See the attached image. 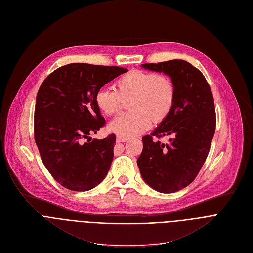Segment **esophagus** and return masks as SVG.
Segmentation results:
<instances>
[{
    "mask_svg": "<svg viewBox=\"0 0 253 253\" xmlns=\"http://www.w3.org/2000/svg\"><path fill=\"white\" fill-rule=\"evenodd\" d=\"M129 138L128 137H125V136H120V135H118L117 136V142H125V141H127Z\"/></svg>",
    "mask_w": 253,
    "mask_h": 253,
    "instance_id": "obj_1",
    "label": "esophagus"
}]
</instances>
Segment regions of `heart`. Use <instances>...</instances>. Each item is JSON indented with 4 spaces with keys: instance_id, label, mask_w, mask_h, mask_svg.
<instances>
[{
    "instance_id": "obj_1",
    "label": "heart",
    "mask_w": 253,
    "mask_h": 253,
    "mask_svg": "<svg viewBox=\"0 0 253 253\" xmlns=\"http://www.w3.org/2000/svg\"><path fill=\"white\" fill-rule=\"evenodd\" d=\"M115 89L100 88L94 100L104 115L113 116L121 110L122 99L131 97L128 104L131 111L118 116L109 125V129L120 136H135L147 130L151 121L161 123L176 102L175 84L163 74L131 70L115 82Z\"/></svg>"
}]
</instances>
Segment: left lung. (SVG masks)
I'll return each instance as SVG.
<instances>
[{
	"label": "left lung",
	"mask_w": 253,
	"mask_h": 253,
	"mask_svg": "<svg viewBox=\"0 0 253 253\" xmlns=\"http://www.w3.org/2000/svg\"><path fill=\"white\" fill-rule=\"evenodd\" d=\"M169 75L176 87L175 106L160 126L142 137L137 165L143 180L162 193L179 191L198 175L215 131V109L209 83L197 68L184 60L142 64ZM166 136L169 142L158 139Z\"/></svg>",
	"instance_id": "1"
}]
</instances>
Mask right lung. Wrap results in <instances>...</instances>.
Returning <instances> with one entry per match:
<instances>
[{
    "label": "right lung",
    "mask_w": 253,
    "mask_h": 253,
    "mask_svg": "<svg viewBox=\"0 0 253 253\" xmlns=\"http://www.w3.org/2000/svg\"><path fill=\"white\" fill-rule=\"evenodd\" d=\"M118 66L72 63L42 83L35 109V140L49 174L63 187L87 191L102 182L114 158L116 135L91 139L106 124L95 93L127 72Z\"/></svg>",
    "instance_id": "obj_1"
}]
</instances>
